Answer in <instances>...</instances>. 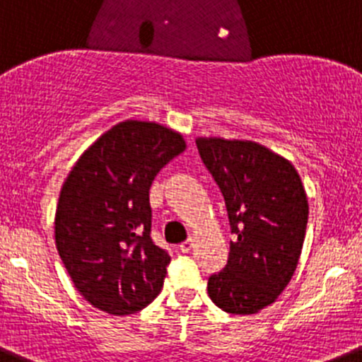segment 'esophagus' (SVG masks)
<instances>
[{"label": "esophagus", "mask_w": 362, "mask_h": 362, "mask_svg": "<svg viewBox=\"0 0 362 362\" xmlns=\"http://www.w3.org/2000/svg\"><path fill=\"white\" fill-rule=\"evenodd\" d=\"M192 245H194V244H192V238H187V240L182 242V244H180V251L182 252H189L192 249Z\"/></svg>", "instance_id": "34e87169"}]
</instances>
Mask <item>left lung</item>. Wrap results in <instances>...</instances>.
<instances>
[{
    "label": "left lung",
    "mask_w": 362,
    "mask_h": 362,
    "mask_svg": "<svg viewBox=\"0 0 362 362\" xmlns=\"http://www.w3.org/2000/svg\"><path fill=\"white\" fill-rule=\"evenodd\" d=\"M199 157L224 196L228 263L209 278V297L231 315H255L274 303L299 263L308 196L290 160L245 139L198 138Z\"/></svg>",
    "instance_id": "left-lung-1"
}]
</instances>
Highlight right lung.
Returning a JSON list of instances; mask_svg holds the SVG:
<instances>
[{"label":"right lung","instance_id":"add662e5","mask_svg":"<svg viewBox=\"0 0 362 362\" xmlns=\"http://www.w3.org/2000/svg\"><path fill=\"white\" fill-rule=\"evenodd\" d=\"M184 150L178 132L156 122L125 120L104 132L63 182L56 249L77 292L93 308L132 315L159 296L171 258L150 237L148 191Z\"/></svg>","mask_w":362,"mask_h":362}]
</instances>
